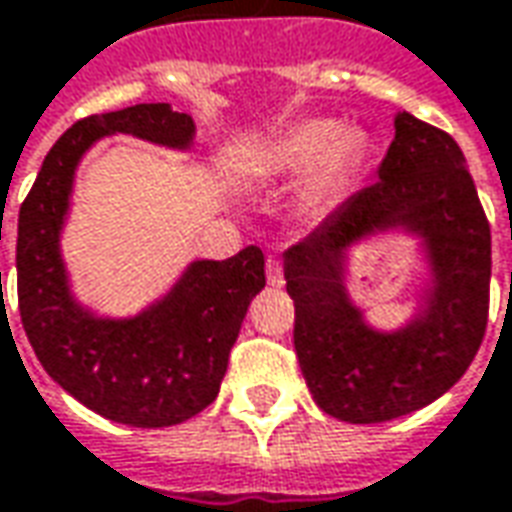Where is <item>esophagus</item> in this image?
Returning a JSON list of instances; mask_svg holds the SVG:
<instances>
[{"instance_id": "esophagus-1", "label": "esophagus", "mask_w": 512, "mask_h": 512, "mask_svg": "<svg viewBox=\"0 0 512 512\" xmlns=\"http://www.w3.org/2000/svg\"><path fill=\"white\" fill-rule=\"evenodd\" d=\"M267 284L270 287H284V267L276 256L267 259Z\"/></svg>"}]
</instances>
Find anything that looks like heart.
<instances>
[{
    "label": "heart",
    "instance_id": "b5f03b06",
    "mask_svg": "<svg viewBox=\"0 0 512 512\" xmlns=\"http://www.w3.org/2000/svg\"><path fill=\"white\" fill-rule=\"evenodd\" d=\"M369 152V137L358 126H341L338 120H301L279 135L264 152V171L270 177L304 174L301 208L321 211L335 202Z\"/></svg>",
    "mask_w": 512,
    "mask_h": 512
}]
</instances>
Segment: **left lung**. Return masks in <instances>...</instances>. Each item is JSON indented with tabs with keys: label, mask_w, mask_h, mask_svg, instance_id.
Here are the masks:
<instances>
[{
	"label": "left lung",
	"mask_w": 512,
	"mask_h": 512,
	"mask_svg": "<svg viewBox=\"0 0 512 512\" xmlns=\"http://www.w3.org/2000/svg\"><path fill=\"white\" fill-rule=\"evenodd\" d=\"M380 232L421 239L426 287L415 315L377 330L348 296V248ZM298 366L312 400L344 423H386L448 392L488 327L490 225L456 140L408 112L377 183L352 194L284 253Z\"/></svg>",
	"instance_id": "obj_1"
}]
</instances>
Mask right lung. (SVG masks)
<instances>
[{"instance_id":"right-lung-1","label":"right lung","mask_w":512,"mask_h":512,"mask_svg":"<svg viewBox=\"0 0 512 512\" xmlns=\"http://www.w3.org/2000/svg\"><path fill=\"white\" fill-rule=\"evenodd\" d=\"M194 132L191 115L168 104L89 115L58 137L19 211V312L36 358L78 403L135 428L177 425L214 403L245 312L264 287V253L248 245L225 262L197 259L146 310L112 318L75 298L61 233L78 163L101 137L188 152Z\"/></svg>"}]
</instances>
